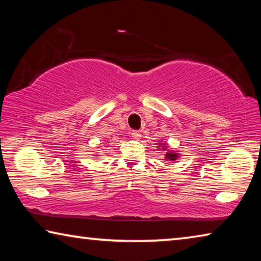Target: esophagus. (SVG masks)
<instances>
[{
  "label": "esophagus",
  "mask_w": 261,
  "mask_h": 261,
  "mask_svg": "<svg viewBox=\"0 0 261 261\" xmlns=\"http://www.w3.org/2000/svg\"><path fill=\"white\" fill-rule=\"evenodd\" d=\"M131 136L134 137L135 139H139L140 137H141V135H140V132H139V131H132V132H131Z\"/></svg>",
  "instance_id": "obj_1"
}]
</instances>
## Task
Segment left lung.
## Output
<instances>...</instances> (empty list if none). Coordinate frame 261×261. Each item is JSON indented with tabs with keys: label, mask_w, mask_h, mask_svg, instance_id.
Segmentation results:
<instances>
[{
	"label": "left lung",
	"mask_w": 261,
	"mask_h": 261,
	"mask_svg": "<svg viewBox=\"0 0 261 261\" xmlns=\"http://www.w3.org/2000/svg\"><path fill=\"white\" fill-rule=\"evenodd\" d=\"M159 145H161V149H163V151H167L166 153V160L168 161H175L176 159H177L179 156V154L177 152H174V151H170V149H167L168 146H167V143H160Z\"/></svg>",
	"instance_id": "left-lung-1"
}]
</instances>
